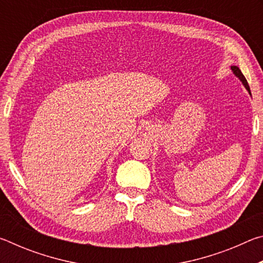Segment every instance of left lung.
Here are the masks:
<instances>
[{
  "instance_id": "left-lung-1",
  "label": "left lung",
  "mask_w": 263,
  "mask_h": 263,
  "mask_svg": "<svg viewBox=\"0 0 263 263\" xmlns=\"http://www.w3.org/2000/svg\"><path fill=\"white\" fill-rule=\"evenodd\" d=\"M231 69H232V72H233V74L235 75V77L239 78L240 81L242 82V84L245 86V88H246V89H247V91L249 92V95L252 96V94H251V89H249V86H248V82H247L246 78L243 77V74L241 73V70H240V69H239V67H237V66H231Z\"/></svg>"
}]
</instances>
